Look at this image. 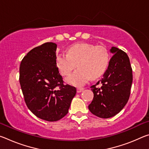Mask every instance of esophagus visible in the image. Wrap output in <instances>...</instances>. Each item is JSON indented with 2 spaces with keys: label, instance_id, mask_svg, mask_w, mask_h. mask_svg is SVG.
<instances>
[{
  "label": "esophagus",
  "instance_id": "34e87169",
  "mask_svg": "<svg viewBox=\"0 0 149 149\" xmlns=\"http://www.w3.org/2000/svg\"><path fill=\"white\" fill-rule=\"evenodd\" d=\"M84 88L78 87L77 89V93H80V92H81L82 91H84Z\"/></svg>",
  "mask_w": 149,
  "mask_h": 149
}]
</instances>
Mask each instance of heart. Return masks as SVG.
I'll use <instances>...</instances> for the list:
<instances>
[{
    "mask_svg": "<svg viewBox=\"0 0 149 149\" xmlns=\"http://www.w3.org/2000/svg\"><path fill=\"white\" fill-rule=\"evenodd\" d=\"M110 62V54L104 46L76 43L70 46L67 54L58 53L56 64L62 75L67 76L77 66L79 68L66 79L69 84L82 86L90 77L97 79L104 74Z\"/></svg>",
    "mask_w": 149,
    "mask_h": 149,
    "instance_id": "obj_1",
    "label": "heart"
}]
</instances>
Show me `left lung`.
Returning <instances> with one entry per match:
<instances>
[{
	"label": "left lung",
	"instance_id": "obj_1",
	"mask_svg": "<svg viewBox=\"0 0 149 149\" xmlns=\"http://www.w3.org/2000/svg\"><path fill=\"white\" fill-rule=\"evenodd\" d=\"M110 52L114 54L103 78L91 87L94 97L88 108L93 114L101 118L114 116L123 109L129 100L133 81L127 54L114 47Z\"/></svg>",
	"mask_w": 149,
	"mask_h": 149
}]
</instances>
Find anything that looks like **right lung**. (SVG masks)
Instances as JSON below:
<instances>
[{"mask_svg": "<svg viewBox=\"0 0 149 149\" xmlns=\"http://www.w3.org/2000/svg\"><path fill=\"white\" fill-rule=\"evenodd\" d=\"M57 45L45 42L22 59L19 84L27 107L37 117L55 122L68 112L76 88L64 85L56 64Z\"/></svg>", "mask_w": 149, "mask_h": 149, "instance_id": "1", "label": "right lung"}]
</instances>
